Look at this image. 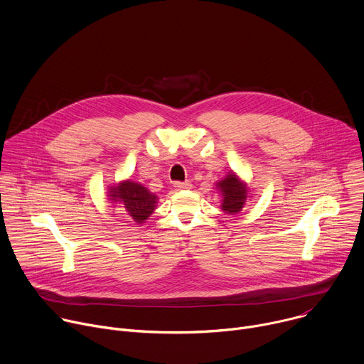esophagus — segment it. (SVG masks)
<instances>
[{"label": "esophagus", "mask_w": 364, "mask_h": 364, "mask_svg": "<svg viewBox=\"0 0 364 364\" xmlns=\"http://www.w3.org/2000/svg\"><path fill=\"white\" fill-rule=\"evenodd\" d=\"M174 187L178 190H187V188H191V183L190 181H176Z\"/></svg>", "instance_id": "34e87169"}]
</instances>
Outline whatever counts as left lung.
<instances>
[{"label": "left lung", "mask_w": 364, "mask_h": 364, "mask_svg": "<svg viewBox=\"0 0 364 364\" xmlns=\"http://www.w3.org/2000/svg\"><path fill=\"white\" fill-rule=\"evenodd\" d=\"M218 187L223 196L222 209L225 212H228L229 215L239 213L243 209V204H245L246 194H247L245 184L240 183L237 180V177L232 173L225 180H222L218 184Z\"/></svg>", "instance_id": "left-lung-1"}]
</instances>
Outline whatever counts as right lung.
<instances>
[{
    "label": "right lung",
    "mask_w": 364,
    "mask_h": 364,
    "mask_svg": "<svg viewBox=\"0 0 364 364\" xmlns=\"http://www.w3.org/2000/svg\"><path fill=\"white\" fill-rule=\"evenodd\" d=\"M109 197L111 200L121 203L124 207V215H128V220L142 223L146 220L155 209V194L149 193L145 187L134 181H124L121 186L112 187Z\"/></svg>",
    "instance_id": "1"
}]
</instances>
